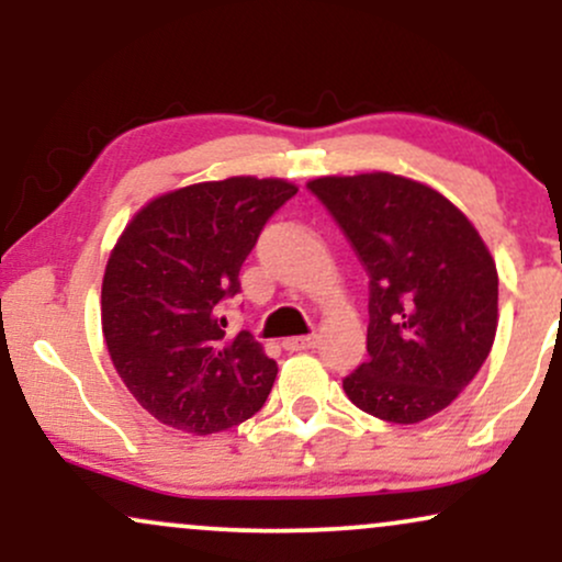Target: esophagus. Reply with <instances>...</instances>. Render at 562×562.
<instances>
[{
	"instance_id": "1",
	"label": "esophagus",
	"mask_w": 562,
	"mask_h": 562,
	"mask_svg": "<svg viewBox=\"0 0 562 562\" xmlns=\"http://www.w3.org/2000/svg\"><path fill=\"white\" fill-rule=\"evenodd\" d=\"M285 351H306V348L317 346V335H295V338H285Z\"/></svg>"
}]
</instances>
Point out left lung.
<instances>
[{"label":"left lung","mask_w":562,"mask_h":562,"mask_svg":"<svg viewBox=\"0 0 562 562\" xmlns=\"http://www.w3.org/2000/svg\"><path fill=\"white\" fill-rule=\"evenodd\" d=\"M370 277V359L344 378L359 409L409 425L465 391L496 335L499 277L488 248L441 192L396 173L306 184Z\"/></svg>","instance_id":"left-lung-1"}]
</instances>
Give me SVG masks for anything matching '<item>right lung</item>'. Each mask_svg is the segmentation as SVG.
<instances>
[{
  "mask_svg": "<svg viewBox=\"0 0 562 562\" xmlns=\"http://www.w3.org/2000/svg\"><path fill=\"white\" fill-rule=\"evenodd\" d=\"M299 192L232 177L160 195L128 222L102 280V333L115 372L156 420L209 436L261 409L274 359L222 317L263 224Z\"/></svg>",
  "mask_w": 562,
  "mask_h": 562,
  "instance_id": "obj_1",
  "label": "right lung"
}]
</instances>
